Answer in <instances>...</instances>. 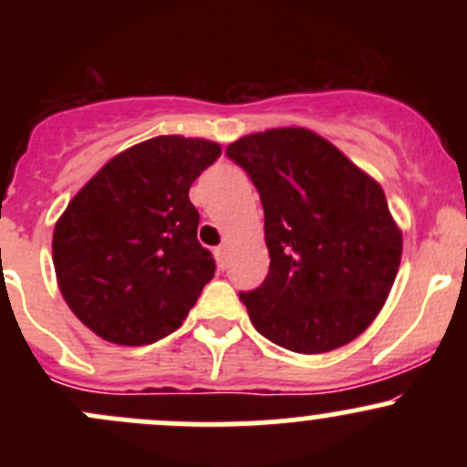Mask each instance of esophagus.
<instances>
[{
    "mask_svg": "<svg viewBox=\"0 0 467 467\" xmlns=\"http://www.w3.org/2000/svg\"><path fill=\"white\" fill-rule=\"evenodd\" d=\"M228 244H221L219 248H216V260H219V266L225 268V264H228Z\"/></svg>",
    "mask_w": 467,
    "mask_h": 467,
    "instance_id": "obj_1",
    "label": "esophagus"
}]
</instances>
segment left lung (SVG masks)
I'll return each mask as SVG.
<instances>
[{"label":"left lung","mask_w":467,"mask_h":467,"mask_svg":"<svg viewBox=\"0 0 467 467\" xmlns=\"http://www.w3.org/2000/svg\"><path fill=\"white\" fill-rule=\"evenodd\" d=\"M225 153L255 182L271 266L242 294L268 341L323 355L355 341L390 294L402 230L384 190L329 140L303 126L251 133Z\"/></svg>","instance_id":"left-lung-1"}]
</instances>
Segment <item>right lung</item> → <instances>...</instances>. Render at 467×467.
Returning a JSON list of instances; mask_svg holds the SVG:
<instances>
[{"label": "right lung", "instance_id": "right-lung-1", "mask_svg": "<svg viewBox=\"0 0 467 467\" xmlns=\"http://www.w3.org/2000/svg\"><path fill=\"white\" fill-rule=\"evenodd\" d=\"M219 155L221 144L205 138L144 140L108 160L58 216L56 282L103 341L146 346L167 337L214 277L190 187Z\"/></svg>", "mask_w": 467, "mask_h": 467}]
</instances>
